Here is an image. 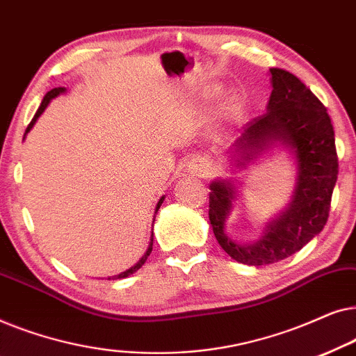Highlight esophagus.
Instances as JSON below:
<instances>
[{
    "label": "esophagus",
    "mask_w": 356,
    "mask_h": 356,
    "mask_svg": "<svg viewBox=\"0 0 356 356\" xmlns=\"http://www.w3.org/2000/svg\"><path fill=\"white\" fill-rule=\"evenodd\" d=\"M189 172L197 175V177H206L211 172V163L206 159H196L189 162Z\"/></svg>",
    "instance_id": "esophagus-1"
}]
</instances>
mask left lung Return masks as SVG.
Listing matches in <instances>:
<instances>
[{
	"label": "left lung",
	"instance_id": "1",
	"mask_svg": "<svg viewBox=\"0 0 356 356\" xmlns=\"http://www.w3.org/2000/svg\"><path fill=\"white\" fill-rule=\"evenodd\" d=\"M270 84L267 111L243 126L230 150L235 163L245 165L274 144L289 149L296 160L290 204L267 223L259 240L240 245L225 232L238 196L235 184L230 179H217L209 186V220L213 235L228 256L248 266L274 264L313 240L327 222L339 175L334 128L325 106L289 71L270 67Z\"/></svg>",
	"mask_w": 356,
	"mask_h": 356
}]
</instances>
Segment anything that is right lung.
I'll return each mask as SVG.
<instances>
[{
	"label": "right lung",
	"mask_w": 356,
	"mask_h": 356,
	"mask_svg": "<svg viewBox=\"0 0 356 356\" xmlns=\"http://www.w3.org/2000/svg\"><path fill=\"white\" fill-rule=\"evenodd\" d=\"M66 92V89L65 87H56V89H51L50 92H47V95L43 97V100H42V104H40V106H38V110H37V113H35V116H33L32 118V121H31V124L27 126V129H26V134L29 133V131H31L32 128H33V124H35V121L38 120V116H40L43 111H45V108L48 106V104H50V102L55 99V97H58L60 94H65ZM26 134H24V138H26ZM163 199H165V196H162L160 197V201L157 202V207H155V213L159 212V209H160V206H162V202H163ZM155 220V218H154ZM154 225V223H152ZM152 245H154V233H152V236H150V243H149V248H147V251L144 252V256L140 257V259L136 262V264L133 266V267H129L128 270H124V272H121V274H118V275H113V277H108V280H116V279H124V277H128V275H131V274H134L136 270H139L140 267L144 266V262L147 261V257H149V254L150 252H152Z\"/></svg>",
	"instance_id": "1"
}]
</instances>
